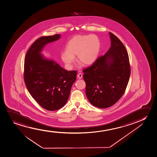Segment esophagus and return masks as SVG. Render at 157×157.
I'll return each mask as SVG.
<instances>
[{
    "mask_svg": "<svg viewBox=\"0 0 157 157\" xmlns=\"http://www.w3.org/2000/svg\"><path fill=\"white\" fill-rule=\"evenodd\" d=\"M78 78L79 79H82V73H79L78 74Z\"/></svg>",
    "mask_w": 157,
    "mask_h": 157,
    "instance_id": "esophagus-1",
    "label": "esophagus"
}]
</instances>
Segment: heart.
<instances>
[{
  "label": "heart",
  "instance_id": "obj_1",
  "mask_svg": "<svg viewBox=\"0 0 157 157\" xmlns=\"http://www.w3.org/2000/svg\"><path fill=\"white\" fill-rule=\"evenodd\" d=\"M100 49L101 42L96 35H76L67 42L61 57L69 69L72 67L75 55L78 61L90 65L97 59Z\"/></svg>",
  "mask_w": 157,
  "mask_h": 157
}]
</instances>
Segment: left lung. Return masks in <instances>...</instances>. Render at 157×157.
Listing matches in <instances>:
<instances>
[{"mask_svg":"<svg viewBox=\"0 0 157 157\" xmlns=\"http://www.w3.org/2000/svg\"><path fill=\"white\" fill-rule=\"evenodd\" d=\"M109 34L110 49L82 71L88 100L94 106L102 109L114 105L122 97L130 75L126 48L118 37L110 32Z\"/></svg>","mask_w":157,"mask_h":157,"instance_id":"8db88e82","label":"left lung"}]
</instances>
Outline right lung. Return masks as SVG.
Returning a JSON list of instances; mask_svg holds the SVG:
<instances>
[{
	"label": "right lung",
	"mask_w": 157,
	"mask_h": 157,
	"mask_svg": "<svg viewBox=\"0 0 157 157\" xmlns=\"http://www.w3.org/2000/svg\"><path fill=\"white\" fill-rule=\"evenodd\" d=\"M59 34L44 36L31 46L25 57L24 80L29 92L42 108L55 111L62 108L76 80L77 71H67L40 52L48 43L57 40Z\"/></svg>",
	"instance_id": "right-lung-1"
}]
</instances>
